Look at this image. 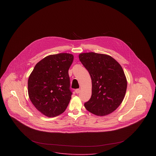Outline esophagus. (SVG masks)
I'll return each mask as SVG.
<instances>
[{
    "label": "esophagus",
    "mask_w": 156,
    "mask_h": 156,
    "mask_svg": "<svg viewBox=\"0 0 156 156\" xmlns=\"http://www.w3.org/2000/svg\"><path fill=\"white\" fill-rule=\"evenodd\" d=\"M75 92L76 93V94H79V92H80V89H76L75 90Z\"/></svg>",
    "instance_id": "1"
}]
</instances>
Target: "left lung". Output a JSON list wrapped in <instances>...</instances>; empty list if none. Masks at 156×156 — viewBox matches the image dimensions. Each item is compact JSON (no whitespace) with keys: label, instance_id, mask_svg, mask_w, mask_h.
Wrapping results in <instances>:
<instances>
[{"label":"left lung","instance_id":"obj_1","mask_svg":"<svg viewBox=\"0 0 156 156\" xmlns=\"http://www.w3.org/2000/svg\"><path fill=\"white\" fill-rule=\"evenodd\" d=\"M79 58L92 80V95L84 104L85 108L98 116L111 113L122 103L127 90L122 67L107 55L89 52L80 54Z\"/></svg>","mask_w":156,"mask_h":156}]
</instances>
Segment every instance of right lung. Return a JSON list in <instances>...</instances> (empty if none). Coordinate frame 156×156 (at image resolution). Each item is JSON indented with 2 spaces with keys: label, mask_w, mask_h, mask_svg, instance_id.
Wrapping results in <instances>:
<instances>
[{
  "label": "right lung",
  "mask_w": 156,
  "mask_h": 156,
  "mask_svg": "<svg viewBox=\"0 0 156 156\" xmlns=\"http://www.w3.org/2000/svg\"><path fill=\"white\" fill-rule=\"evenodd\" d=\"M73 59L69 53L47 56L36 64L29 77V98L48 117L62 113L71 98L68 69Z\"/></svg>",
  "instance_id": "obj_1"
}]
</instances>
